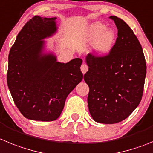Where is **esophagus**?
<instances>
[{"label": "esophagus", "mask_w": 153, "mask_h": 153, "mask_svg": "<svg viewBox=\"0 0 153 153\" xmlns=\"http://www.w3.org/2000/svg\"><path fill=\"white\" fill-rule=\"evenodd\" d=\"M88 69H89V68H88V66L86 65V64H82V66H81V67H80L81 71H82V73L83 74H86V73L87 72Z\"/></svg>", "instance_id": "esophagus-1"}]
</instances>
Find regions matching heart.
Masks as SVG:
<instances>
[{"instance_id":"obj_1","label":"heart","mask_w":153,"mask_h":153,"mask_svg":"<svg viewBox=\"0 0 153 153\" xmlns=\"http://www.w3.org/2000/svg\"><path fill=\"white\" fill-rule=\"evenodd\" d=\"M99 22H92L86 32V41L92 44V51L98 57H105L113 50L117 41V35L113 29Z\"/></svg>"}]
</instances>
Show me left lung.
<instances>
[{
    "instance_id": "left-lung-1",
    "label": "left lung",
    "mask_w": 153,
    "mask_h": 153,
    "mask_svg": "<svg viewBox=\"0 0 153 153\" xmlns=\"http://www.w3.org/2000/svg\"><path fill=\"white\" fill-rule=\"evenodd\" d=\"M117 29L114 48L105 57L89 54L84 80L89 88L88 107L96 122L116 124L139 105L143 92L146 64L141 45L130 26L111 16Z\"/></svg>"
}]
</instances>
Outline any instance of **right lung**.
Returning <instances> with one entry per match:
<instances>
[{"label":"right lung","mask_w":153,"mask_h":153,"mask_svg":"<svg viewBox=\"0 0 153 153\" xmlns=\"http://www.w3.org/2000/svg\"><path fill=\"white\" fill-rule=\"evenodd\" d=\"M56 17L35 16L17 35L8 57L7 86L21 114L52 121L61 115L70 92L82 81V59L61 63L45 52V39L57 33Z\"/></svg>","instance_id":"add662e5"}]
</instances>
